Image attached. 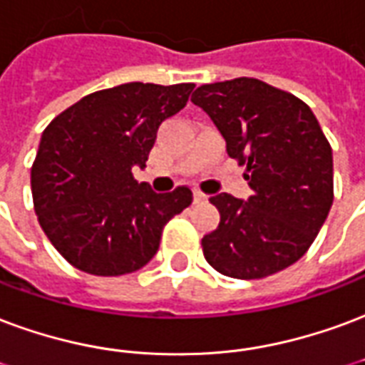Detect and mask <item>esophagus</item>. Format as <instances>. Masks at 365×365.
I'll use <instances>...</instances> for the list:
<instances>
[{
	"label": "esophagus",
	"mask_w": 365,
	"mask_h": 365,
	"mask_svg": "<svg viewBox=\"0 0 365 365\" xmlns=\"http://www.w3.org/2000/svg\"><path fill=\"white\" fill-rule=\"evenodd\" d=\"M193 201H195V203H205V201H207V195H205L203 191L195 190L193 191Z\"/></svg>",
	"instance_id": "34e87169"
}]
</instances>
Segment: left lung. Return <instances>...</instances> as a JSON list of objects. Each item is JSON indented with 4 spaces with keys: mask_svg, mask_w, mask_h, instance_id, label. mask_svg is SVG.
Masks as SVG:
<instances>
[{
    "mask_svg": "<svg viewBox=\"0 0 365 365\" xmlns=\"http://www.w3.org/2000/svg\"><path fill=\"white\" fill-rule=\"evenodd\" d=\"M191 102L222 133L226 153L247 166V201L215 193L217 230L201 240L212 269L265 279L294 265L333 205V150L306 102L259 79L201 85Z\"/></svg>",
    "mask_w": 365,
    "mask_h": 365,
    "instance_id": "left-lung-1",
    "label": "left lung"
}]
</instances>
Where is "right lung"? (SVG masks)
Here are the masks:
<instances>
[{
  "label": "right lung",
  "mask_w": 365,
  "mask_h": 365,
  "mask_svg": "<svg viewBox=\"0 0 365 365\" xmlns=\"http://www.w3.org/2000/svg\"><path fill=\"white\" fill-rule=\"evenodd\" d=\"M193 83L125 85L86 94L44 129L31 170L42 230L75 269L96 277L139 271L162 228L193 201L190 187L156 193L131 168L148 160L156 131L190 98Z\"/></svg>",
  "instance_id": "add662e5"
}]
</instances>
